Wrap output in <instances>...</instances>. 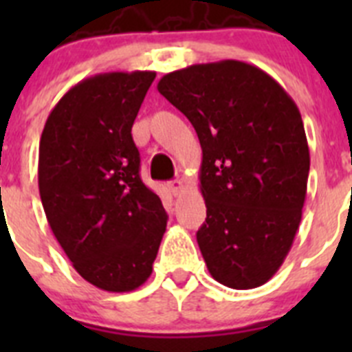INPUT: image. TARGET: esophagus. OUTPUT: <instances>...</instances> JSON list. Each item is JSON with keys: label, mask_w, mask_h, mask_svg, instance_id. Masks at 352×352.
<instances>
[{"label": "esophagus", "mask_w": 352, "mask_h": 352, "mask_svg": "<svg viewBox=\"0 0 352 352\" xmlns=\"http://www.w3.org/2000/svg\"><path fill=\"white\" fill-rule=\"evenodd\" d=\"M183 188H185V185H183L182 179H173V182H169V190L173 195H179L183 192Z\"/></svg>", "instance_id": "1"}]
</instances>
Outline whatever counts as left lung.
<instances>
[{
    "label": "left lung",
    "mask_w": 352,
    "mask_h": 352,
    "mask_svg": "<svg viewBox=\"0 0 352 352\" xmlns=\"http://www.w3.org/2000/svg\"><path fill=\"white\" fill-rule=\"evenodd\" d=\"M197 132L206 222L197 231L208 272L254 289L291 250L307 195L309 142L294 100L254 65H192L157 84Z\"/></svg>",
    "instance_id": "1"
}]
</instances>
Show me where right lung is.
Returning <instances> with one entry per match:
<instances>
[{
  "label": "right lung",
  "mask_w": 352,
  "mask_h": 352,
  "mask_svg": "<svg viewBox=\"0 0 352 352\" xmlns=\"http://www.w3.org/2000/svg\"><path fill=\"white\" fill-rule=\"evenodd\" d=\"M155 72H107L77 82L49 114L38 190L58 243L84 280L141 287L166 232L162 201L139 176L132 125Z\"/></svg>",
  "instance_id": "obj_1"
}]
</instances>
